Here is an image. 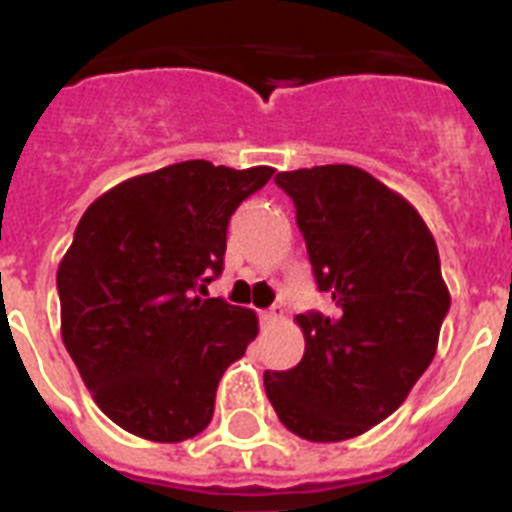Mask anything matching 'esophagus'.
Returning a JSON list of instances; mask_svg holds the SVG:
<instances>
[{"label": "esophagus", "instance_id": "esophagus-1", "mask_svg": "<svg viewBox=\"0 0 512 512\" xmlns=\"http://www.w3.org/2000/svg\"><path fill=\"white\" fill-rule=\"evenodd\" d=\"M260 319H263V324H273V321L281 319V311H276V308H271V311H263L260 313Z\"/></svg>", "mask_w": 512, "mask_h": 512}]
</instances>
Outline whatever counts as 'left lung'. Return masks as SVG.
Listing matches in <instances>:
<instances>
[{"label": "left lung", "mask_w": 512, "mask_h": 512, "mask_svg": "<svg viewBox=\"0 0 512 512\" xmlns=\"http://www.w3.org/2000/svg\"><path fill=\"white\" fill-rule=\"evenodd\" d=\"M295 201L329 313H300L303 361L265 372V393L295 436L316 444L361 436L404 404L428 369L449 313L433 233L420 212L350 164L279 172Z\"/></svg>", "instance_id": "1"}]
</instances>
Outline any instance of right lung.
I'll use <instances>...</instances> for the list:
<instances>
[{
	"label": "right lung",
	"instance_id": "obj_1",
	"mask_svg": "<svg viewBox=\"0 0 512 512\" xmlns=\"http://www.w3.org/2000/svg\"><path fill=\"white\" fill-rule=\"evenodd\" d=\"M273 167L204 159L124 180L95 199L58 265L60 335L108 420L177 444L207 428L217 382L257 337L249 308L207 297L228 220Z\"/></svg>",
	"mask_w": 512,
	"mask_h": 512
}]
</instances>
